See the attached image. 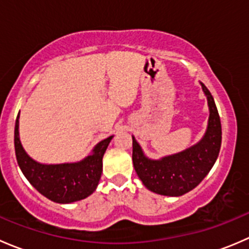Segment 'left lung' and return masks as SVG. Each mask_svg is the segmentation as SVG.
Here are the masks:
<instances>
[{
	"label": "left lung",
	"instance_id": "obj_1",
	"mask_svg": "<svg viewBox=\"0 0 249 249\" xmlns=\"http://www.w3.org/2000/svg\"><path fill=\"white\" fill-rule=\"evenodd\" d=\"M207 97L210 117L202 139L176 154L150 159L132 136V162L144 187L165 196H180L201 183L217 160L222 144V125L210 90L200 82Z\"/></svg>",
	"mask_w": 249,
	"mask_h": 249
}]
</instances>
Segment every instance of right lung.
<instances>
[{"mask_svg":"<svg viewBox=\"0 0 249 249\" xmlns=\"http://www.w3.org/2000/svg\"><path fill=\"white\" fill-rule=\"evenodd\" d=\"M113 136L97 143L91 154L80 161L42 164L32 159L19 137V114L14 129V147L20 170L35 189L57 203H72L85 199L96 189L102 173V158Z\"/></svg>","mask_w":249,"mask_h":249,"instance_id":"right-lung-1","label":"right lung"}]
</instances>
